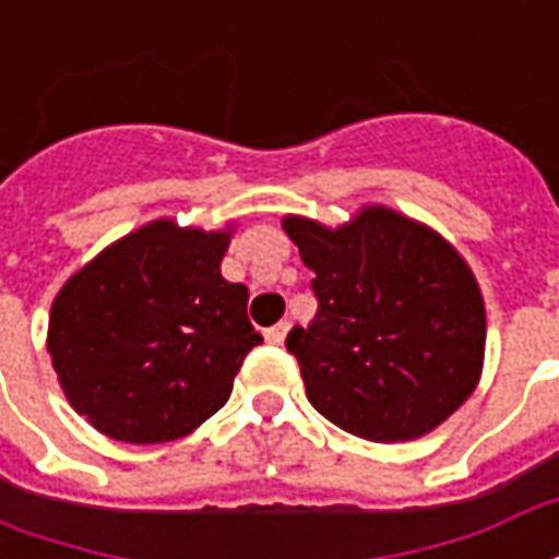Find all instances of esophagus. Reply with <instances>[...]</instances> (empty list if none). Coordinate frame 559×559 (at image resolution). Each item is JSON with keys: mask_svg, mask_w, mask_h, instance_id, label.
I'll list each match as a JSON object with an SVG mask.
<instances>
[{"mask_svg": "<svg viewBox=\"0 0 559 559\" xmlns=\"http://www.w3.org/2000/svg\"><path fill=\"white\" fill-rule=\"evenodd\" d=\"M287 329H290V323H287V320H281V323H275V326H269L263 335H266L269 344H275V347H278V344H284V338H287Z\"/></svg>", "mask_w": 559, "mask_h": 559, "instance_id": "esophagus-1", "label": "esophagus"}]
</instances>
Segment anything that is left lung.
<instances>
[{
    "instance_id": "left-lung-1",
    "label": "left lung",
    "mask_w": 559,
    "mask_h": 559,
    "mask_svg": "<svg viewBox=\"0 0 559 559\" xmlns=\"http://www.w3.org/2000/svg\"><path fill=\"white\" fill-rule=\"evenodd\" d=\"M281 227L314 272V323L287 335L314 411L371 443L443 425L485 362V302L455 245L389 206L341 227L302 215Z\"/></svg>"
}]
</instances>
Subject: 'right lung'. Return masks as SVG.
I'll use <instances>...</instances> for the list:
<instances>
[{"label":"right lung","instance_id":"obj_1","mask_svg":"<svg viewBox=\"0 0 559 559\" xmlns=\"http://www.w3.org/2000/svg\"><path fill=\"white\" fill-rule=\"evenodd\" d=\"M224 230L148 221L56 293L47 353L68 404L119 443H170L230 399L263 335L248 287L221 275Z\"/></svg>","mask_w":559,"mask_h":559}]
</instances>
